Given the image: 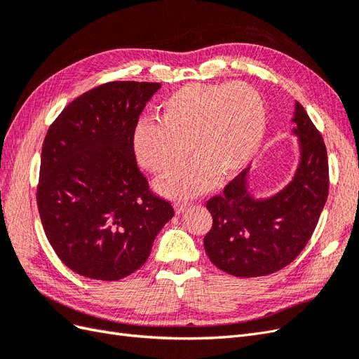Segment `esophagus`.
Masks as SVG:
<instances>
[{"instance_id": "obj_1", "label": "esophagus", "mask_w": 359, "mask_h": 359, "mask_svg": "<svg viewBox=\"0 0 359 359\" xmlns=\"http://www.w3.org/2000/svg\"><path fill=\"white\" fill-rule=\"evenodd\" d=\"M187 208H189V203L187 202H177L175 203V212L177 214H182Z\"/></svg>"}]
</instances>
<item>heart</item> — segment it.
I'll list each match as a JSON object with an SVG mask.
<instances>
[{
	"instance_id": "b5f03b06",
	"label": "heart",
	"mask_w": 359,
	"mask_h": 359,
	"mask_svg": "<svg viewBox=\"0 0 359 359\" xmlns=\"http://www.w3.org/2000/svg\"><path fill=\"white\" fill-rule=\"evenodd\" d=\"M265 126L264 100L252 85L187 83L158 104V123L135 126L132 148L139 165L158 177L177 172L189 153L191 165L160 189L170 198H193L219 177L241 173L262 147Z\"/></svg>"
}]
</instances>
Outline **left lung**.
Returning <instances> with one entry per match:
<instances>
[{"label": "left lung", "mask_w": 359, "mask_h": 359, "mask_svg": "<svg viewBox=\"0 0 359 359\" xmlns=\"http://www.w3.org/2000/svg\"><path fill=\"white\" fill-rule=\"evenodd\" d=\"M290 135L298 163L283 189L257 196L245 169L208 201L211 231L203 238L211 262L235 277H262L285 268L302 252L328 198V157L320 133L295 102Z\"/></svg>", "instance_id": "obj_1"}]
</instances>
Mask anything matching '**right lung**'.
Wrapping results in <instances>:
<instances>
[{
    "label": "right lung",
    "mask_w": 359,
    "mask_h": 359,
    "mask_svg": "<svg viewBox=\"0 0 359 359\" xmlns=\"http://www.w3.org/2000/svg\"><path fill=\"white\" fill-rule=\"evenodd\" d=\"M153 82H109L73 100L41 148L37 205L62 264L86 278L133 274L151 253L173 208L148 189L132 133Z\"/></svg>",
    "instance_id": "1"
}]
</instances>
